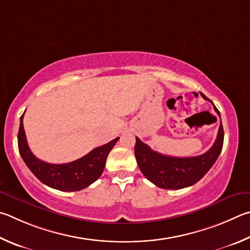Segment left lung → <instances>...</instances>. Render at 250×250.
Instances as JSON below:
<instances>
[{
    "mask_svg": "<svg viewBox=\"0 0 250 250\" xmlns=\"http://www.w3.org/2000/svg\"><path fill=\"white\" fill-rule=\"evenodd\" d=\"M201 95L204 100L209 101L213 104L212 101L203 93H201ZM213 106L221 117L215 105L213 104ZM223 142H224V130L221 122L215 143L203 155L186 157V158L161 155L152 150L149 146L136 137L135 157L141 171L150 182L161 189L179 190L193 186L207 174L221 154Z\"/></svg>",
    "mask_w": 250,
    "mask_h": 250,
    "instance_id": "8db88e82",
    "label": "left lung"
}]
</instances>
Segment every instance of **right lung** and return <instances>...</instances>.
<instances>
[{"instance_id":"add662e5","label":"right lung","mask_w":250,"mask_h":250,"mask_svg":"<svg viewBox=\"0 0 250 250\" xmlns=\"http://www.w3.org/2000/svg\"><path fill=\"white\" fill-rule=\"evenodd\" d=\"M23 116L24 114L21 116L19 135H17L19 150L21 158L39 181L59 191H80L98 180L103 172L109 151L120 139V137H117L103 146L96 147L82 158L71 163L61 165L48 164L38 159L30 151L26 141Z\"/></svg>"}]
</instances>
